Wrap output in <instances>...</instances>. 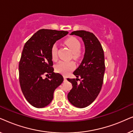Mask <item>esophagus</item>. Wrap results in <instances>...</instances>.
Returning <instances> with one entry per match:
<instances>
[{"mask_svg": "<svg viewBox=\"0 0 133 133\" xmlns=\"http://www.w3.org/2000/svg\"><path fill=\"white\" fill-rule=\"evenodd\" d=\"M63 78H64V81H66V77L65 76H63Z\"/></svg>", "mask_w": 133, "mask_h": 133, "instance_id": "obj_1", "label": "esophagus"}]
</instances>
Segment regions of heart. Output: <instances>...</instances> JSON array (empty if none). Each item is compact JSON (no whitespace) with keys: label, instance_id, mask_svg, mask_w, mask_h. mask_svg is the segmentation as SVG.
Listing matches in <instances>:
<instances>
[{"label":"heart","instance_id":"obj_1","mask_svg":"<svg viewBox=\"0 0 133 133\" xmlns=\"http://www.w3.org/2000/svg\"><path fill=\"white\" fill-rule=\"evenodd\" d=\"M66 45L69 47L72 52V57L74 59H79L80 57L79 51L81 50V45L80 42L74 37H70L65 41ZM51 57L52 60H56L57 57V46L54 45L51 49ZM75 68V64L73 62L60 61L56 65V71L63 75H68Z\"/></svg>","mask_w":133,"mask_h":133}]
</instances>
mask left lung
Returning a JSON list of instances; mask_svg holds the SVG:
<instances>
[{
	"label": "left lung",
	"mask_w": 133,
	"mask_h": 133,
	"mask_svg": "<svg viewBox=\"0 0 133 133\" xmlns=\"http://www.w3.org/2000/svg\"><path fill=\"white\" fill-rule=\"evenodd\" d=\"M82 39L85 45L83 59L73 72L76 79H67L72 88L68 94V99L73 106L83 108L93 102L101 91L105 73V58L102 46L94 34L83 30L72 32ZM81 77V82L77 83Z\"/></svg>",
	"instance_id": "8db88e82"
}]
</instances>
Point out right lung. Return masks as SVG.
<instances>
[{
  "label": "right lung",
  "mask_w": 133,
  "mask_h": 133,
  "mask_svg": "<svg viewBox=\"0 0 133 133\" xmlns=\"http://www.w3.org/2000/svg\"><path fill=\"white\" fill-rule=\"evenodd\" d=\"M68 31L42 29L23 47L19 65V82L25 99L32 106L46 107L53 99L54 90L63 82V76L54 72L51 49ZM45 74L50 76L45 79Z\"/></svg>",
  "instance_id": "1"
}]
</instances>
